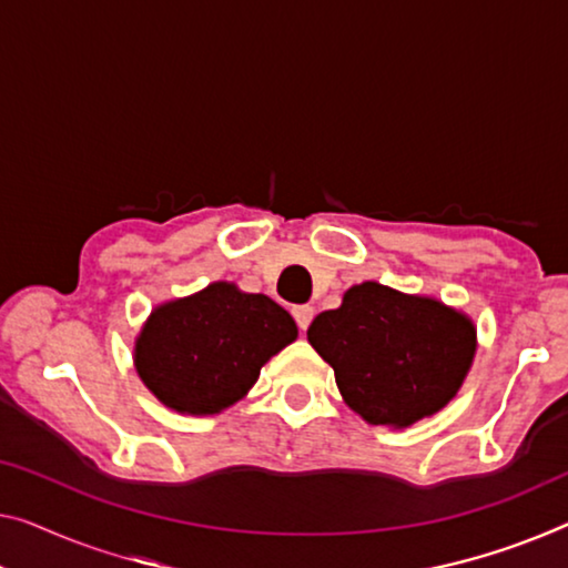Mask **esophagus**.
Masks as SVG:
<instances>
[{
	"mask_svg": "<svg viewBox=\"0 0 568 568\" xmlns=\"http://www.w3.org/2000/svg\"><path fill=\"white\" fill-rule=\"evenodd\" d=\"M313 313H316L313 311V306H295L293 308V318H295V324H298L301 332H306L308 328V324L313 321Z\"/></svg>",
	"mask_w": 568,
	"mask_h": 568,
	"instance_id": "1",
	"label": "esophagus"
}]
</instances>
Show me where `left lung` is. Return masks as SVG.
Here are the masks:
<instances>
[{"label":"left lung","instance_id":"8db88e82","mask_svg":"<svg viewBox=\"0 0 568 568\" xmlns=\"http://www.w3.org/2000/svg\"><path fill=\"white\" fill-rule=\"evenodd\" d=\"M338 393L372 426L405 428L459 393L477 349L471 318L442 301L379 283L352 285L308 326Z\"/></svg>","mask_w":568,"mask_h":568}]
</instances>
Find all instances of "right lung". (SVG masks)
<instances>
[{
  "label": "right lung",
  "mask_w": 568,
  "mask_h": 568,
  "mask_svg": "<svg viewBox=\"0 0 568 568\" xmlns=\"http://www.w3.org/2000/svg\"><path fill=\"white\" fill-rule=\"evenodd\" d=\"M295 336L293 316L273 298L211 283L150 313L134 342V367L168 408L214 416L242 400L262 365Z\"/></svg>",
  "instance_id": "obj_1"
}]
</instances>
